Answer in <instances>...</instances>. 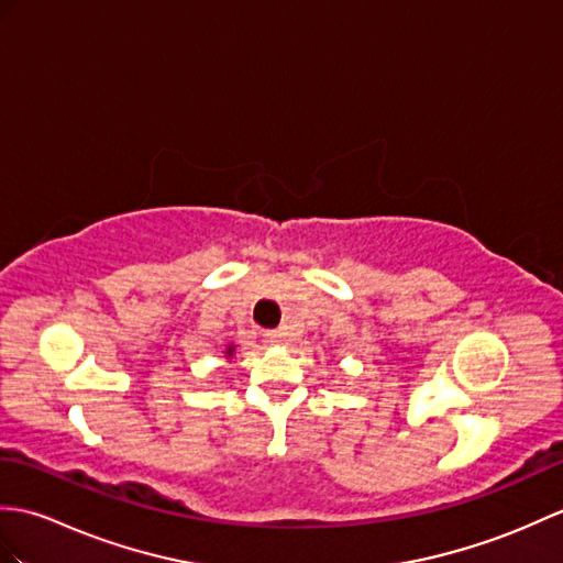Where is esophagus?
Listing matches in <instances>:
<instances>
[{
	"instance_id": "esophagus-1",
	"label": "esophagus",
	"mask_w": 563,
	"mask_h": 563,
	"mask_svg": "<svg viewBox=\"0 0 563 563\" xmlns=\"http://www.w3.org/2000/svg\"><path fill=\"white\" fill-rule=\"evenodd\" d=\"M266 343L271 345H285L287 341H290V335H287L285 331H266Z\"/></svg>"
}]
</instances>
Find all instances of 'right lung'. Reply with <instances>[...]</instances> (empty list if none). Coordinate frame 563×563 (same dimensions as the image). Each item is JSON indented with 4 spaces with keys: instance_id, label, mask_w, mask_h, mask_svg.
<instances>
[{
    "instance_id": "obj_1",
    "label": "right lung",
    "mask_w": 563,
    "mask_h": 563,
    "mask_svg": "<svg viewBox=\"0 0 563 563\" xmlns=\"http://www.w3.org/2000/svg\"><path fill=\"white\" fill-rule=\"evenodd\" d=\"M232 352H234V345H228V350H225V355H228V357H232Z\"/></svg>"
}]
</instances>
